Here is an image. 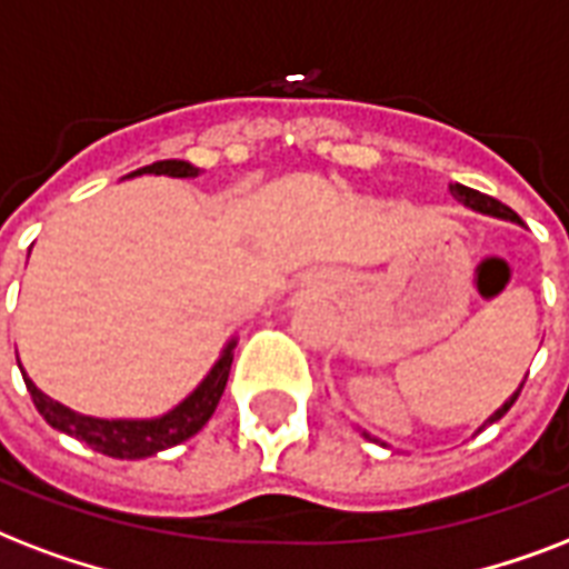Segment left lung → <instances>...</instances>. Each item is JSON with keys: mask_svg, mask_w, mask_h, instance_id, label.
<instances>
[{"mask_svg": "<svg viewBox=\"0 0 569 569\" xmlns=\"http://www.w3.org/2000/svg\"><path fill=\"white\" fill-rule=\"evenodd\" d=\"M448 189H451V196L457 198V201H463L466 207H475V210H481V213H490V216H499V219H510V222H519V216L513 213L508 204H501V201H496V198H490V196H483V192H478V189H469V187H463V183H451ZM519 391H522V386L513 391V398H510L508 403L499 409V412H492V416L487 418V425L499 421V418L505 416V412H508L513 403H517Z\"/></svg>", "mask_w": 569, "mask_h": 569, "instance_id": "obj_1", "label": "left lung"}]
</instances>
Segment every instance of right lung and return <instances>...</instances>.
Segmentation results:
<instances>
[{
    "mask_svg": "<svg viewBox=\"0 0 569 569\" xmlns=\"http://www.w3.org/2000/svg\"><path fill=\"white\" fill-rule=\"evenodd\" d=\"M133 174H169V178H196L198 169L183 160H162L153 166L133 171ZM231 362H234V341L224 347V353L219 356V362L213 365V371L207 373L204 382L189 395L183 403L166 412L162 418H151V421H106V418L79 416L73 409L61 407L59 400L47 398L38 386H34L23 371L26 389L32 395V403L43 416V421L61 433L77 436L79 442H86L88 448L116 457V460H142L157 451H166L171 445H180L189 436H196L201 427L210 421L216 412V403L222 398L224 382L231 373ZM20 365V362H17Z\"/></svg>",
    "mask_w": 569,
    "mask_h": 569,
    "instance_id": "add662e5",
    "label": "right lung"
}]
</instances>
